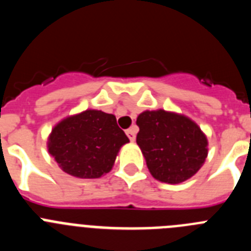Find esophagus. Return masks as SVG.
Instances as JSON below:
<instances>
[{
	"label": "esophagus",
	"mask_w": 251,
	"mask_h": 251,
	"mask_svg": "<svg viewBox=\"0 0 251 251\" xmlns=\"http://www.w3.org/2000/svg\"><path fill=\"white\" fill-rule=\"evenodd\" d=\"M136 133H137V127H130L129 129H127V136L129 138V141H136Z\"/></svg>",
	"instance_id": "esophagus-1"
}]
</instances>
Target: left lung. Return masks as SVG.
Masks as SVG:
<instances>
[{
	"label": "left lung",
	"instance_id": "1",
	"mask_svg": "<svg viewBox=\"0 0 251 251\" xmlns=\"http://www.w3.org/2000/svg\"><path fill=\"white\" fill-rule=\"evenodd\" d=\"M137 145L152 176L179 183L194 176L207 157V139L195 122L166 110L138 115Z\"/></svg>",
	"mask_w": 251,
	"mask_h": 251
}]
</instances>
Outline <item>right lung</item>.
<instances>
[{
    "instance_id": "right-lung-1",
    "label": "right lung",
    "mask_w": 251,
    "mask_h": 251,
    "mask_svg": "<svg viewBox=\"0 0 251 251\" xmlns=\"http://www.w3.org/2000/svg\"><path fill=\"white\" fill-rule=\"evenodd\" d=\"M128 142L114 115L89 109L55 126L48 147L64 172L98 178L112 170L119 148Z\"/></svg>"
}]
</instances>
